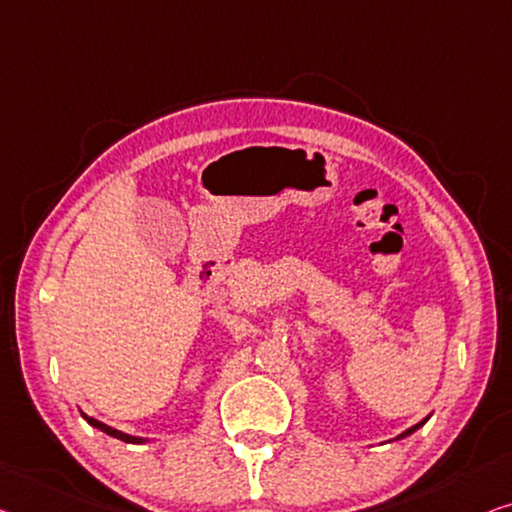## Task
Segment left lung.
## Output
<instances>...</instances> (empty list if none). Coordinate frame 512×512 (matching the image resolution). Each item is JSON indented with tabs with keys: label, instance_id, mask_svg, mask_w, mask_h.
<instances>
[{
	"label": "left lung",
	"instance_id": "obj_1",
	"mask_svg": "<svg viewBox=\"0 0 512 512\" xmlns=\"http://www.w3.org/2000/svg\"><path fill=\"white\" fill-rule=\"evenodd\" d=\"M427 418H430V416H427ZM427 418H423V421H421V423H416V425H411V427H409V430H404V432H402V434H400V437H398V439H404V437H409V434H414V432H416V430H418V427H423V425H425V423H427Z\"/></svg>",
	"mask_w": 512,
	"mask_h": 512
}]
</instances>
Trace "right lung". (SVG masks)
Masks as SVG:
<instances>
[{"label": "right lung", "instance_id": "1", "mask_svg": "<svg viewBox=\"0 0 512 512\" xmlns=\"http://www.w3.org/2000/svg\"><path fill=\"white\" fill-rule=\"evenodd\" d=\"M82 418H85V421H87L91 427H98V430H101V432L110 434V437H114V439L126 441V444H142V441H147V439H142V437H131V434H126V432H121V430H114V427L105 425V423H101V421H96V418H91V416H87V414H82Z\"/></svg>", "mask_w": 512, "mask_h": 512}]
</instances>
